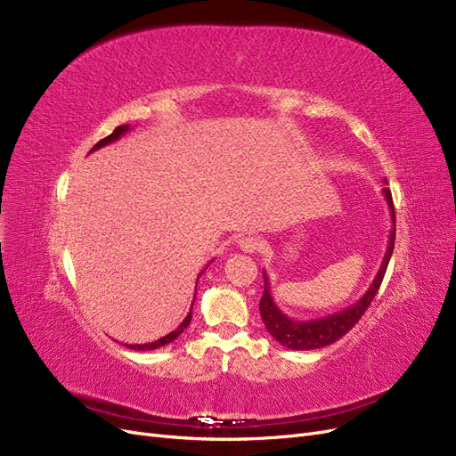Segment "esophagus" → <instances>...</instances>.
Returning <instances> with one entry per match:
<instances>
[{
  "mask_svg": "<svg viewBox=\"0 0 456 456\" xmlns=\"http://www.w3.org/2000/svg\"><path fill=\"white\" fill-rule=\"evenodd\" d=\"M239 248L244 253H256L261 249V240L255 239V236H244V239L239 240Z\"/></svg>",
  "mask_w": 456,
  "mask_h": 456,
  "instance_id": "esophagus-1",
  "label": "esophagus"
}]
</instances>
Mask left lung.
<instances>
[{"label":"left lung","mask_w":456,"mask_h":456,"mask_svg":"<svg viewBox=\"0 0 456 456\" xmlns=\"http://www.w3.org/2000/svg\"><path fill=\"white\" fill-rule=\"evenodd\" d=\"M384 197L387 201L389 212H391V222H393V229L389 232V244H387V251L386 256L382 261V266L376 273L372 285L367 289V292L362 296V298L355 302L354 305L339 311V313H333L328 316H322V319H314V321H292L285 313H281V309L275 305L272 294H270V283H268V275L263 272L265 277V292H263V298L259 304L261 309V316H263V322L268 330V333L272 338L280 343L285 348L290 350H314V348H322L328 346L335 341H339L343 335H346L355 322H358L363 313L367 311V307L370 305L372 298L379 292L382 280L386 275L389 259H391V253L395 248V207H393V197L391 191L387 188L382 190Z\"/></svg>","instance_id":"obj_1"}]
</instances>
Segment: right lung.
<instances>
[{
    "label": "right lung",
    "mask_w": 456,
    "mask_h": 456,
    "mask_svg": "<svg viewBox=\"0 0 456 456\" xmlns=\"http://www.w3.org/2000/svg\"><path fill=\"white\" fill-rule=\"evenodd\" d=\"M130 130V126L128 125H123V126H117L108 137H104V140H101L98 142L93 149H91V152L93 151H96V149H101V147H104V145H108V143H113V142H117L118 137H121L123 134H126ZM203 273V272H201ZM200 273V275H201ZM191 307H193V304H191ZM190 321H191V311L186 314V319L181 322V326L176 328V330H173L171 333H167V335H164V338H160L158 341H152V343H147V345H125V346H128V348H132V350H156V348H160V346H166V345H169L171 341H175L176 338H179V335L188 328V324H190Z\"/></svg>",
    "instance_id": "1"
}]
</instances>
